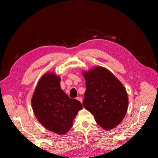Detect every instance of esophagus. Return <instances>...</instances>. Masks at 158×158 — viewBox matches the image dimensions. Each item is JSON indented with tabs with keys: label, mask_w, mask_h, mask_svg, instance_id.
I'll return each instance as SVG.
<instances>
[{
	"label": "esophagus",
	"mask_w": 158,
	"mask_h": 158,
	"mask_svg": "<svg viewBox=\"0 0 158 158\" xmlns=\"http://www.w3.org/2000/svg\"><path fill=\"white\" fill-rule=\"evenodd\" d=\"M76 99L78 100V101L81 103H82V98H80V97H78L77 98H76Z\"/></svg>",
	"instance_id": "1"
}]
</instances>
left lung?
I'll return each instance as SVG.
<instances>
[{"mask_svg":"<svg viewBox=\"0 0 158 158\" xmlns=\"http://www.w3.org/2000/svg\"><path fill=\"white\" fill-rule=\"evenodd\" d=\"M86 91L84 107L94 114L104 130H111L121 123L127 112L126 89L111 72L102 66L83 72Z\"/></svg>","mask_w":158,"mask_h":158,"instance_id":"obj_1","label":"left lung"}]
</instances>
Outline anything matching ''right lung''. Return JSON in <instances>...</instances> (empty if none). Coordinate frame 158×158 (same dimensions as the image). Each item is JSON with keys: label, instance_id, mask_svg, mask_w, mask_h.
<instances>
[{"label": "right lung", "instance_id": "1", "mask_svg": "<svg viewBox=\"0 0 158 158\" xmlns=\"http://www.w3.org/2000/svg\"><path fill=\"white\" fill-rule=\"evenodd\" d=\"M60 78L47 73L38 82L31 98L33 113L41 125L57 135H65L73 127V121L81 103L69 98L60 88Z\"/></svg>", "mask_w": 158, "mask_h": 158}]
</instances>
